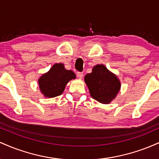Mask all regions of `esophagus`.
Returning <instances> with one entry per match:
<instances>
[{
	"mask_svg": "<svg viewBox=\"0 0 159 159\" xmlns=\"http://www.w3.org/2000/svg\"><path fill=\"white\" fill-rule=\"evenodd\" d=\"M77 76H78V78H83L84 75H83V73H82V72H77Z\"/></svg>",
	"mask_w": 159,
	"mask_h": 159,
	"instance_id": "34e87169",
	"label": "esophagus"
}]
</instances>
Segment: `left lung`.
Returning a JSON list of instances; mask_svg holds the SVG:
<instances>
[{"label":"left lung","mask_w":159,"mask_h":159,"mask_svg":"<svg viewBox=\"0 0 159 159\" xmlns=\"http://www.w3.org/2000/svg\"><path fill=\"white\" fill-rule=\"evenodd\" d=\"M84 81L94 99L108 104L116 97L120 88L118 78L107 70L104 65H96L91 73L87 74Z\"/></svg>","instance_id":"left-lung-1"}]
</instances>
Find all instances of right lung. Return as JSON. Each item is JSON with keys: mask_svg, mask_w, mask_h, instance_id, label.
Listing matches in <instances>:
<instances>
[{"mask_svg": "<svg viewBox=\"0 0 159 159\" xmlns=\"http://www.w3.org/2000/svg\"><path fill=\"white\" fill-rule=\"evenodd\" d=\"M75 78L72 71L66 70L63 63H56L39 79L40 90L45 97L52 98L63 93L66 85Z\"/></svg>", "mask_w": 159, "mask_h": 159, "instance_id": "obj_1", "label": "right lung"}]
</instances>
